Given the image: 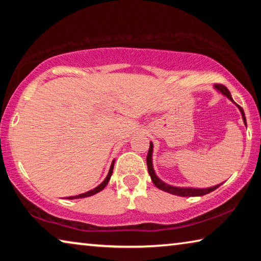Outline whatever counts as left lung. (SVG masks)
I'll return each instance as SVG.
<instances>
[{"mask_svg":"<svg viewBox=\"0 0 261 261\" xmlns=\"http://www.w3.org/2000/svg\"><path fill=\"white\" fill-rule=\"evenodd\" d=\"M215 90H218L219 92H221L224 96H227V98L231 101V102L235 103L238 109H240V112L242 114V118H243V122H244V124L246 125V118H245V114H244V110L241 107V106H238L235 101L232 100L231 98V94L230 92H229L228 88L223 85H219V84H216L214 86ZM153 143L151 141L149 143V149H148V154H147V169H148V174L151 176L152 178V182L154 183V185L158 189L162 190V191L168 192V193H171V194H175V196H179V197H200V196H205V194L210 193L212 191H214L215 189H218L221 184L215 185V187H211V188H205V189H199V188H180V187H174V185H170L166 182H163L162 179H160L158 177V175L155 174V171H154V168H153Z\"/></svg>","mask_w":261,"mask_h":261,"instance_id":"obj_1","label":"left lung"}]
</instances>
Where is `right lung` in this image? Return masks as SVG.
<instances>
[{
	"instance_id": "add662e5",
	"label": "right lung",
	"mask_w": 261,
	"mask_h": 261,
	"mask_svg": "<svg viewBox=\"0 0 261 261\" xmlns=\"http://www.w3.org/2000/svg\"><path fill=\"white\" fill-rule=\"evenodd\" d=\"M114 163H115V160H113L112 162V166H110V169H109V173L107 175V177L105 178V180L102 183H101L100 185H98V187L94 188L93 190H90V191H87L85 193H82V194H78V196H71V197H67L68 199H81V198H86V197H91L93 196V194L98 193L100 191H102V190L106 188V185L108 184L110 177H112V174H113V169H114Z\"/></svg>"
}]
</instances>
